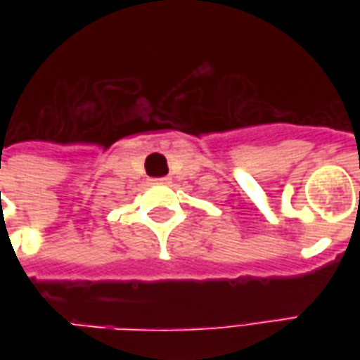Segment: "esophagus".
<instances>
[{
    "instance_id": "34e87169",
    "label": "esophagus",
    "mask_w": 360,
    "mask_h": 360,
    "mask_svg": "<svg viewBox=\"0 0 360 360\" xmlns=\"http://www.w3.org/2000/svg\"><path fill=\"white\" fill-rule=\"evenodd\" d=\"M153 183H157V185H169L172 183V179L169 177H155V179H151Z\"/></svg>"
}]
</instances>
